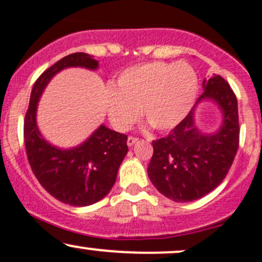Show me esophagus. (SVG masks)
Here are the masks:
<instances>
[{"instance_id":"obj_1","label":"esophagus","mask_w":262,"mask_h":262,"mask_svg":"<svg viewBox=\"0 0 262 262\" xmlns=\"http://www.w3.org/2000/svg\"><path fill=\"white\" fill-rule=\"evenodd\" d=\"M138 142V138H136V137H128V140H126V144L129 145V147H132V145H134L136 143Z\"/></svg>"}]
</instances>
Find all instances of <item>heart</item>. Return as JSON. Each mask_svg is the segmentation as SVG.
<instances>
[{"label": "heart", "instance_id": "heart-1", "mask_svg": "<svg viewBox=\"0 0 262 262\" xmlns=\"http://www.w3.org/2000/svg\"><path fill=\"white\" fill-rule=\"evenodd\" d=\"M198 92L194 69L186 62L152 61L124 70L104 95L112 125L125 132L140 114L158 132L178 125Z\"/></svg>", "mask_w": 262, "mask_h": 262}]
</instances>
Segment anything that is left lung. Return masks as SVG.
Listing matches in <instances>:
<instances>
[{"label": "left lung", "instance_id": "8db88e82", "mask_svg": "<svg viewBox=\"0 0 262 262\" xmlns=\"http://www.w3.org/2000/svg\"><path fill=\"white\" fill-rule=\"evenodd\" d=\"M201 100H213L222 110L221 128L205 134L194 124V108L164 138L153 140L148 177L174 202H191L213 191L227 174L238 149L237 99L228 82L214 75L203 80Z\"/></svg>", "mask_w": 262, "mask_h": 262}]
</instances>
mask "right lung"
Masks as SVG:
<instances>
[{
    "label": "right lung",
    "mask_w": 262,
    "mask_h": 262,
    "mask_svg": "<svg viewBox=\"0 0 262 262\" xmlns=\"http://www.w3.org/2000/svg\"><path fill=\"white\" fill-rule=\"evenodd\" d=\"M76 66L95 70L98 61L92 55L75 52L38 76L25 115L24 138L27 159L41 186L66 205L82 207L103 200L114 186L118 169L128 153V137L100 125L84 143L71 149L54 147L43 139L36 124L38 99L55 74Z\"/></svg>",
    "instance_id": "add662e5"
}]
</instances>
